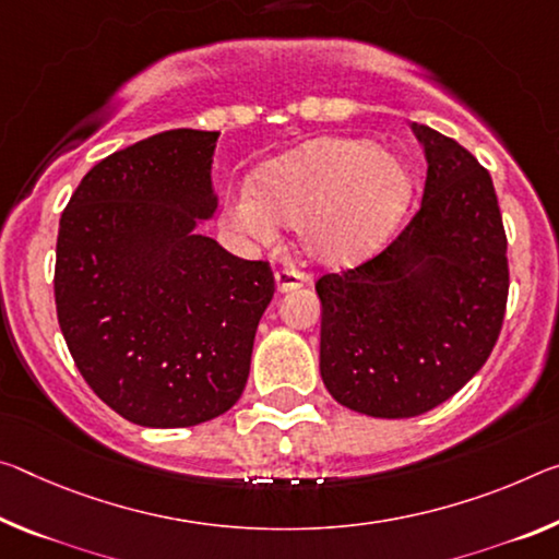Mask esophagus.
<instances>
[{"label":"esophagus","mask_w":559,"mask_h":559,"mask_svg":"<svg viewBox=\"0 0 559 559\" xmlns=\"http://www.w3.org/2000/svg\"><path fill=\"white\" fill-rule=\"evenodd\" d=\"M308 283V273L298 271V269H281L276 271V288L278 294H286V290H294L300 288Z\"/></svg>","instance_id":"34e87169"}]
</instances>
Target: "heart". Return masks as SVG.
<instances>
[{
  "label": "heart",
  "mask_w": 559,
  "mask_h": 559,
  "mask_svg": "<svg viewBox=\"0 0 559 559\" xmlns=\"http://www.w3.org/2000/svg\"><path fill=\"white\" fill-rule=\"evenodd\" d=\"M411 181L395 156L366 139H316L269 164L255 199L234 201V221L269 238L273 221L300 226L311 259L328 265L360 261L401 218Z\"/></svg>",
  "instance_id": "1"
}]
</instances>
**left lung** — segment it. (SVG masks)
<instances>
[{
	"instance_id": "8db88e82",
	"label": "left lung",
	"mask_w": 559,
	"mask_h": 559,
	"mask_svg": "<svg viewBox=\"0 0 559 559\" xmlns=\"http://www.w3.org/2000/svg\"><path fill=\"white\" fill-rule=\"evenodd\" d=\"M413 131L428 162L420 209L373 259L316 281L323 383L373 418H413L453 397L490 358L508 308L490 174L455 139Z\"/></svg>"
}]
</instances>
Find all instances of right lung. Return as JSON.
Returning <instances> with one entry per match:
<instances>
[{
  "label": "right lung",
  "mask_w": 559,
  "mask_h": 559,
  "mask_svg": "<svg viewBox=\"0 0 559 559\" xmlns=\"http://www.w3.org/2000/svg\"><path fill=\"white\" fill-rule=\"evenodd\" d=\"M218 131L171 129L102 158L59 218L55 300L79 373L146 428H189L243 393L276 281L197 234L216 211Z\"/></svg>",
  "instance_id": "1"
}]
</instances>
